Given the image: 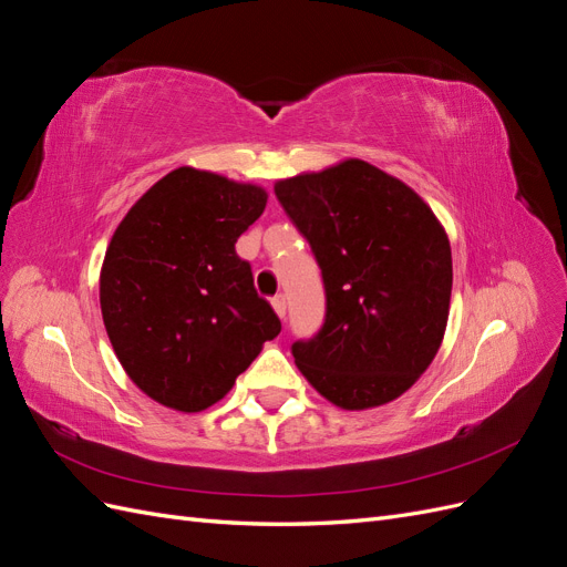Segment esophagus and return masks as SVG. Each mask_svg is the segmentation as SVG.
I'll return each mask as SVG.
<instances>
[{
	"instance_id": "esophagus-1",
	"label": "esophagus",
	"mask_w": 567,
	"mask_h": 567,
	"mask_svg": "<svg viewBox=\"0 0 567 567\" xmlns=\"http://www.w3.org/2000/svg\"><path fill=\"white\" fill-rule=\"evenodd\" d=\"M271 307H274V310H277V315L284 319V317H286V307H288V302H286V296H284V293L274 296V298H271Z\"/></svg>"
}]
</instances>
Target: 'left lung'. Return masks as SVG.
<instances>
[{"mask_svg": "<svg viewBox=\"0 0 567 567\" xmlns=\"http://www.w3.org/2000/svg\"><path fill=\"white\" fill-rule=\"evenodd\" d=\"M321 269L326 312L290 346L326 400L369 409L400 398L433 362L450 317L452 250L406 184L346 161L274 186Z\"/></svg>", "mask_w": 567, "mask_h": 567, "instance_id": "left-lung-1", "label": "left lung"}]
</instances>
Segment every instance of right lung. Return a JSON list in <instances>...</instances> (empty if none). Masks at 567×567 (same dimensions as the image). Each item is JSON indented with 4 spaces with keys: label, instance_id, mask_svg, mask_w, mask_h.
<instances>
[{
    "label": "right lung",
    "instance_id": "obj_1",
    "mask_svg": "<svg viewBox=\"0 0 567 567\" xmlns=\"http://www.w3.org/2000/svg\"><path fill=\"white\" fill-rule=\"evenodd\" d=\"M267 205L265 188L179 167L120 221L101 269L111 346L148 398L200 411L281 333L236 241Z\"/></svg>",
    "mask_w": 567,
    "mask_h": 567
}]
</instances>
